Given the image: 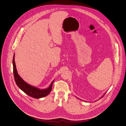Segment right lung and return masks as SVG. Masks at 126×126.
<instances>
[{
  "label": "right lung",
  "instance_id": "add662e5",
  "mask_svg": "<svg viewBox=\"0 0 126 126\" xmlns=\"http://www.w3.org/2000/svg\"><path fill=\"white\" fill-rule=\"evenodd\" d=\"M13 72L15 78V81L18 86V87L22 90L24 93L27 94L28 95L35 98H40L47 96L49 94L52 90V84L54 81H52L50 86L46 89L40 90L36 88L35 87L31 86L26 83L23 80V79L21 78V77L18 75L16 68V65L15 62V54L14 55L13 60Z\"/></svg>",
  "mask_w": 126,
  "mask_h": 126
}]
</instances>
